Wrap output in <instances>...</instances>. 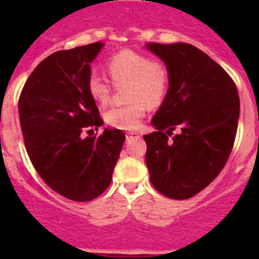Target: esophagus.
<instances>
[{
    "mask_svg": "<svg viewBox=\"0 0 259 259\" xmlns=\"http://www.w3.org/2000/svg\"><path fill=\"white\" fill-rule=\"evenodd\" d=\"M125 137H127V140H134V139H139L140 134L139 132H127Z\"/></svg>",
    "mask_w": 259,
    "mask_h": 259,
    "instance_id": "obj_1",
    "label": "esophagus"
}]
</instances>
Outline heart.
Wrapping results in <instances>:
<instances>
[{"mask_svg":"<svg viewBox=\"0 0 259 259\" xmlns=\"http://www.w3.org/2000/svg\"><path fill=\"white\" fill-rule=\"evenodd\" d=\"M106 70L115 87L124 88L128 104L107 110L105 120L111 127L132 131L140 127L146 109L158 107L170 88V70L162 59H150L144 53L124 49L106 62ZM87 91L97 104H109L113 87L96 72L87 79Z\"/></svg>","mask_w":259,"mask_h":259,"instance_id":"heart-1","label":"heart"}]
</instances>
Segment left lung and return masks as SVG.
<instances>
[{"label": "left lung", "mask_w": 259, "mask_h": 259, "mask_svg": "<svg viewBox=\"0 0 259 259\" xmlns=\"http://www.w3.org/2000/svg\"><path fill=\"white\" fill-rule=\"evenodd\" d=\"M146 48L170 70L168 93L152 119L157 131L144 136L150 182L166 197L187 200L206 188L230 157L239 93L223 67L193 45L149 42Z\"/></svg>", "instance_id": "left-lung-1"}]
</instances>
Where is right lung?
Here are the masks:
<instances>
[{
	"label": "right lung",
	"mask_w": 259,
	"mask_h": 259,
	"mask_svg": "<svg viewBox=\"0 0 259 259\" xmlns=\"http://www.w3.org/2000/svg\"><path fill=\"white\" fill-rule=\"evenodd\" d=\"M102 47L98 41L50 54L29 75L19 97L20 127L35 170L53 191L77 202L106 191L125 140L116 128L83 137L88 128L104 124L87 91L89 65Z\"/></svg>",
	"instance_id": "right-lung-1"
}]
</instances>
